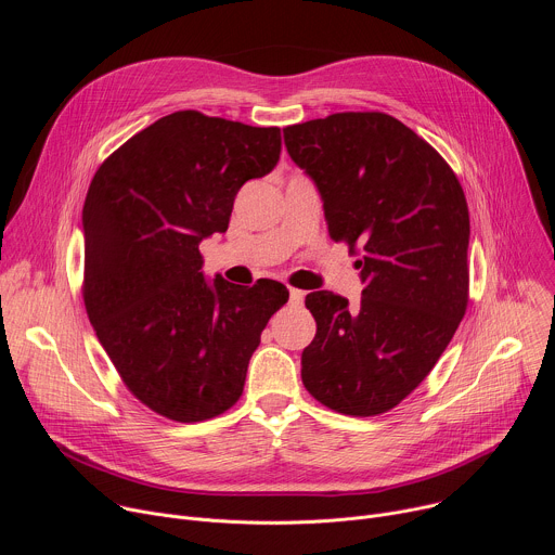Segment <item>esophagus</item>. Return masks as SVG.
Here are the masks:
<instances>
[{
	"label": "esophagus",
	"instance_id": "esophagus-1",
	"mask_svg": "<svg viewBox=\"0 0 555 555\" xmlns=\"http://www.w3.org/2000/svg\"><path fill=\"white\" fill-rule=\"evenodd\" d=\"M302 300H305V292H302V289H289V302H292L294 307H300Z\"/></svg>",
	"mask_w": 555,
	"mask_h": 555
}]
</instances>
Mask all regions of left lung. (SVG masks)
<instances>
[{
  "instance_id": "left-lung-1",
  "label": "left lung",
  "mask_w": 555,
  "mask_h": 555,
  "mask_svg": "<svg viewBox=\"0 0 555 555\" xmlns=\"http://www.w3.org/2000/svg\"><path fill=\"white\" fill-rule=\"evenodd\" d=\"M283 138L321 193L332 240L362 250L358 305L327 289L305 298L315 336L302 384L332 411L386 413L433 371L465 313L463 189L426 140L382 112L307 120Z\"/></svg>"
}]
</instances>
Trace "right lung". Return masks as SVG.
Returning a JSON list of instances; mask_svg holds the SVG:
<instances>
[{"instance_id":"obj_1","label":"right lung","mask_w":555,"mask_h":555,"mask_svg":"<svg viewBox=\"0 0 555 555\" xmlns=\"http://www.w3.org/2000/svg\"><path fill=\"white\" fill-rule=\"evenodd\" d=\"M279 155V127L186 109L129 138L90 184L86 309L127 388L157 415L193 424L228 411L270 315L289 298L270 279L208 283L199 255L228 230L240 189Z\"/></svg>"}]
</instances>
